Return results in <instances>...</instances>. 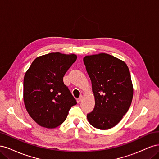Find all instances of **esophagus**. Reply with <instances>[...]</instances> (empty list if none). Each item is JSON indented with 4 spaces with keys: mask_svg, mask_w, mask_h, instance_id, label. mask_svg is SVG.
Returning <instances> with one entry per match:
<instances>
[{
    "mask_svg": "<svg viewBox=\"0 0 159 159\" xmlns=\"http://www.w3.org/2000/svg\"><path fill=\"white\" fill-rule=\"evenodd\" d=\"M82 99H83V96L81 95L80 97L78 98V101L79 102H81V101H82Z\"/></svg>",
    "mask_w": 159,
    "mask_h": 159,
    "instance_id": "1",
    "label": "esophagus"
}]
</instances>
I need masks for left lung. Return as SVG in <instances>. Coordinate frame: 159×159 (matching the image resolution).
<instances>
[{"label":"left lung","instance_id":"left-lung-1","mask_svg":"<svg viewBox=\"0 0 159 159\" xmlns=\"http://www.w3.org/2000/svg\"><path fill=\"white\" fill-rule=\"evenodd\" d=\"M84 63L92 84L95 107L87 115L93 127L106 130L115 127L131 104L133 87L127 64L105 53L86 56Z\"/></svg>","mask_w":159,"mask_h":159}]
</instances>
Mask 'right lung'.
I'll use <instances>...</instances> for the list:
<instances>
[{
	"instance_id": "add662e5",
	"label": "right lung",
	"mask_w": 159,
	"mask_h": 159,
	"mask_svg": "<svg viewBox=\"0 0 159 159\" xmlns=\"http://www.w3.org/2000/svg\"><path fill=\"white\" fill-rule=\"evenodd\" d=\"M76 60L75 54L52 52L36 57L26 71L24 103L28 114L40 126L58 127L77 104L63 81L66 71Z\"/></svg>"
}]
</instances>
